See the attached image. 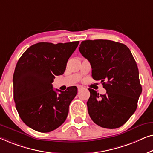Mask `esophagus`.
Here are the masks:
<instances>
[{"label":"esophagus","mask_w":153,"mask_h":153,"mask_svg":"<svg viewBox=\"0 0 153 153\" xmlns=\"http://www.w3.org/2000/svg\"><path fill=\"white\" fill-rule=\"evenodd\" d=\"M82 88H83V87H82V86H78V87H77V90L79 91V90L82 89Z\"/></svg>","instance_id":"1"}]
</instances>
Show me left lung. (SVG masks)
<instances>
[{"mask_svg":"<svg viewBox=\"0 0 153 153\" xmlns=\"http://www.w3.org/2000/svg\"><path fill=\"white\" fill-rule=\"evenodd\" d=\"M79 51L91 64L92 77L107 91L101 95L89 89L90 117L102 128H119L134 113L142 91L132 53L123 44L105 39L83 41Z\"/></svg>","mask_w":153,"mask_h":153,"instance_id":"left-lung-1","label":"left lung"}]
</instances>
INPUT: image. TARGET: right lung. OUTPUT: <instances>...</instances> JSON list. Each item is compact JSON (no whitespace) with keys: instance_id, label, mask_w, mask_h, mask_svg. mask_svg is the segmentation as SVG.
<instances>
[{"instance_id":"right-lung-1","label":"right lung","mask_w":153,"mask_h":153,"mask_svg":"<svg viewBox=\"0 0 153 153\" xmlns=\"http://www.w3.org/2000/svg\"><path fill=\"white\" fill-rule=\"evenodd\" d=\"M78 44V41L37 43L27 48L17 62L13 76L15 105L21 120L33 130L49 132L65 121L77 88L69 87L64 91L58 90L57 94L52 83L56 76L65 71Z\"/></svg>"}]
</instances>
